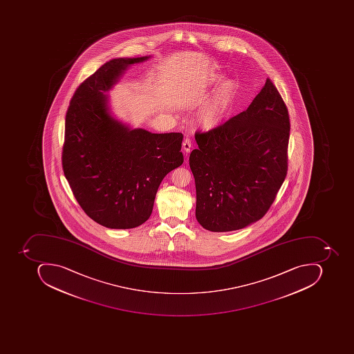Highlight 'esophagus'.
<instances>
[{"label": "esophagus", "mask_w": 354, "mask_h": 354, "mask_svg": "<svg viewBox=\"0 0 354 354\" xmlns=\"http://www.w3.org/2000/svg\"><path fill=\"white\" fill-rule=\"evenodd\" d=\"M183 150L186 153L190 152V150H192V140L188 137L183 141Z\"/></svg>", "instance_id": "34e87169"}]
</instances>
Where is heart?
Returning <instances> with one entry per match:
<instances>
[{
    "label": "heart",
    "mask_w": 354,
    "mask_h": 354,
    "mask_svg": "<svg viewBox=\"0 0 354 354\" xmlns=\"http://www.w3.org/2000/svg\"><path fill=\"white\" fill-rule=\"evenodd\" d=\"M237 95V84L233 80L222 82L199 113V122L205 129H214L225 119Z\"/></svg>",
    "instance_id": "heart-1"
}]
</instances>
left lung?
Masks as SVG:
<instances>
[{
  "instance_id": "1",
  "label": "left lung",
  "mask_w": 354,
  "mask_h": 354,
  "mask_svg": "<svg viewBox=\"0 0 354 354\" xmlns=\"http://www.w3.org/2000/svg\"><path fill=\"white\" fill-rule=\"evenodd\" d=\"M288 109L270 79L245 111L207 132L190 153L196 217L204 229H243L266 215L288 168Z\"/></svg>"
}]
</instances>
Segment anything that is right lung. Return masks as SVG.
Instances as JSON below:
<instances>
[{"instance_id":"add662e5","label":"right lung","mask_w":354,"mask_h":354,"mask_svg":"<svg viewBox=\"0 0 354 354\" xmlns=\"http://www.w3.org/2000/svg\"><path fill=\"white\" fill-rule=\"evenodd\" d=\"M146 59L107 62L77 88L66 113L64 174L87 216L111 229L146 222L162 178L184 162L182 133L130 130L109 115L104 93L127 66Z\"/></svg>"}]
</instances>
